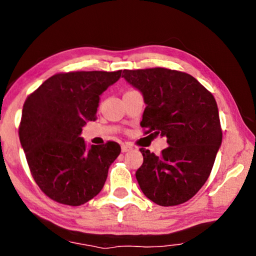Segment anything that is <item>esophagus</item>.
Here are the masks:
<instances>
[{
    "instance_id": "1",
    "label": "esophagus",
    "mask_w": 256,
    "mask_h": 256,
    "mask_svg": "<svg viewBox=\"0 0 256 256\" xmlns=\"http://www.w3.org/2000/svg\"><path fill=\"white\" fill-rule=\"evenodd\" d=\"M132 150V146L130 144H122V152H126V151Z\"/></svg>"
}]
</instances>
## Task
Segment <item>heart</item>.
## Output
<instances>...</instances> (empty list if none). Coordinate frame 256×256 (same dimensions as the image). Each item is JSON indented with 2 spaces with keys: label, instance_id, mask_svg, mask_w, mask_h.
Wrapping results in <instances>:
<instances>
[{
  "label": "heart",
  "instance_id": "heart-1",
  "mask_svg": "<svg viewBox=\"0 0 256 256\" xmlns=\"http://www.w3.org/2000/svg\"><path fill=\"white\" fill-rule=\"evenodd\" d=\"M128 92H130V90H128Z\"/></svg>",
  "mask_w": 256,
  "mask_h": 256
}]
</instances>
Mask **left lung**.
<instances>
[{"label":"left lung","instance_id":"8db88e82","mask_svg":"<svg viewBox=\"0 0 256 256\" xmlns=\"http://www.w3.org/2000/svg\"><path fill=\"white\" fill-rule=\"evenodd\" d=\"M122 76L144 94V133L166 136L170 146L159 156L140 149L144 164L136 172L140 188L158 206L182 204L209 178L222 144L216 99L185 72L152 68L124 70Z\"/></svg>","mask_w":256,"mask_h":256}]
</instances>
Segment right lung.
Masks as SVG:
<instances>
[{
  "instance_id": "add662e5",
  "label": "right lung",
  "mask_w": 256,
  "mask_h": 256,
  "mask_svg": "<svg viewBox=\"0 0 256 256\" xmlns=\"http://www.w3.org/2000/svg\"><path fill=\"white\" fill-rule=\"evenodd\" d=\"M120 73H58L26 99L20 142L32 178L52 200L78 206L102 190L120 146L108 141L86 149L80 134L88 120H96L99 96Z\"/></svg>"
}]
</instances>
